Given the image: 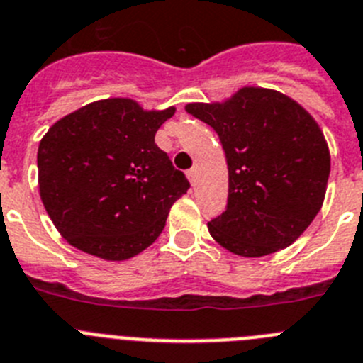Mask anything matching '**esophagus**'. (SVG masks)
<instances>
[{
    "instance_id": "1",
    "label": "esophagus",
    "mask_w": 363,
    "mask_h": 363,
    "mask_svg": "<svg viewBox=\"0 0 363 363\" xmlns=\"http://www.w3.org/2000/svg\"><path fill=\"white\" fill-rule=\"evenodd\" d=\"M186 175H188L191 186H195V182H197V168H189L188 172H186Z\"/></svg>"
}]
</instances>
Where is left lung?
<instances>
[{
  "label": "left lung",
  "instance_id": "obj_1",
  "mask_svg": "<svg viewBox=\"0 0 363 363\" xmlns=\"http://www.w3.org/2000/svg\"><path fill=\"white\" fill-rule=\"evenodd\" d=\"M186 112L217 132L226 153L228 206L208 222L211 237L240 257L295 242L322 208L331 169L316 121L284 94L255 86Z\"/></svg>",
  "mask_w": 363,
  "mask_h": 363
}]
</instances>
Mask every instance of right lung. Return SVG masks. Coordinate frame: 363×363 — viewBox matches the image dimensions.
<instances>
[{
  "instance_id": "1",
  "label": "right lung",
  "mask_w": 363,
  "mask_h": 363,
  "mask_svg": "<svg viewBox=\"0 0 363 363\" xmlns=\"http://www.w3.org/2000/svg\"><path fill=\"white\" fill-rule=\"evenodd\" d=\"M175 108L143 110L123 97L60 119L38 150L39 195L54 226L77 250L132 259L155 242L169 208L189 188L155 145Z\"/></svg>"
}]
</instances>
